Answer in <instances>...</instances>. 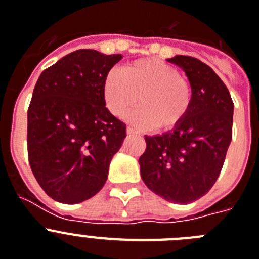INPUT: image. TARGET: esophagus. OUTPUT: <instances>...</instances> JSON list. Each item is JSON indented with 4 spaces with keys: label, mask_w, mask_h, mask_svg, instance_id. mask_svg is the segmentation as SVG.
<instances>
[{
    "label": "esophagus",
    "mask_w": 259,
    "mask_h": 259,
    "mask_svg": "<svg viewBox=\"0 0 259 259\" xmlns=\"http://www.w3.org/2000/svg\"><path fill=\"white\" fill-rule=\"evenodd\" d=\"M127 134H129V136H137V134H139V133L137 132L136 129H133L132 126H129L127 127Z\"/></svg>",
    "instance_id": "obj_1"
}]
</instances>
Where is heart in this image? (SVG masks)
Segmentation results:
<instances>
[{
    "label": "heart",
    "mask_w": 259,
    "mask_h": 259,
    "mask_svg": "<svg viewBox=\"0 0 259 259\" xmlns=\"http://www.w3.org/2000/svg\"><path fill=\"white\" fill-rule=\"evenodd\" d=\"M104 98L112 114L122 117L137 100L133 112L137 126L169 130L183 122L193 100V89L177 67L157 58H142L111 73L104 83Z\"/></svg>",
    "instance_id": "b5f03b06"
}]
</instances>
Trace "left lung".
Segmentation results:
<instances>
[{
	"label": "left lung",
	"instance_id": "1",
	"mask_svg": "<svg viewBox=\"0 0 259 259\" xmlns=\"http://www.w3.org/2000/svg\"><path fill=\"white\" fill-rule=\"evenodd\" d=\"M168 62L185 71L193 89L188 114L172 132L145 136L139 157L143 183L175 203H190L213 186L232 139L233 102L228 89L208 65L189 56Z\"/></svg>",
	"mask_w": 259,
	"mask_h": 259
}]
</instances>
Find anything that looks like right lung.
I'll use <instances>...</instances> for the list:
<instances>
[{"label": "right lung", "mask_w": 259, "mask_h": 259, "mask_svg": "<svg viewBox=\"0 0 259 259\" xmlns=\"http://www.w3.org/2000/svg\"><path fill=\"white\" fill-rule=\"evenodd\" d=\"M121 55L71 52L40 74L28 107L33 176L55 201L79 203L104 186L126 125L105 108L104 83Z\"/></svg>", "instance_id": "right-lung-1"}]
</instances>
